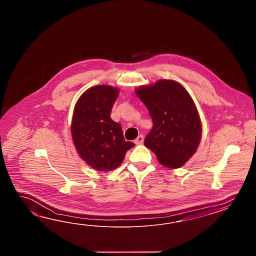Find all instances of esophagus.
I'll return each mask as SVG.
<instances>
[{
	"label": "esophagus",
	"mask_w": 256,
	"mask_h": 256,
	"mask_svg": "<svg viewBox=\"0 0 256 256\" xmlns=\"http://www.w3.org/2000/svg\"><path fill=\"white\" fill-rule=\"evenodd\" d=\"M144 136L142 135H140L138 137L134 140V144H137V145H138V144H144Z\"/></svg>",
	"instance_id": "esophagus-1"
}]
</instances>
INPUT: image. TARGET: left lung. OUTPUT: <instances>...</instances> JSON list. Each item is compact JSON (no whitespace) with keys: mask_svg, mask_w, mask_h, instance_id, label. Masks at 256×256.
<instances>
[{"mask_svg":"<svg viewBox=\"0 0 256 256\" xmlns=\"http://www.w3.org/2000/svg\"><path fill=\"white\" fill-rule=\"evenodd\" d=\"M135 92L152 119L144 145L164 166L181 168L195 154L202 138V123L192 98L181 84L170 80L140 86Z\"/></svg>","mask_w":256,"mask_h":256,"instance_id":"1","label":"left lung"}]
</instances>
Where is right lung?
<instances>
[{"label": "right lung", "mask_w": 256, "mask_h": 256, "mask_svg": "<svg viewBox=\"0 0 256 256\" xmlns=\"http://www.w3.org/2000/svg\"><path fill=\"white\" fill-rule=\"evenodd\" d=\"M119 88L98 85L87 90L76 104L71 134L76 149L90 168L111 171L123 162L126 152L135 146L126 142L122 126L110 114Z\"/></svg>", "instance_id": "right-lung-1"}]
</instances>
